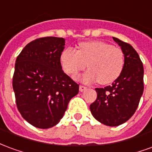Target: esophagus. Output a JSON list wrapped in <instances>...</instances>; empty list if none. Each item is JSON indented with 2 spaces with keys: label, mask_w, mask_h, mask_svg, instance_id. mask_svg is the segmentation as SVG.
Segmentation results:
<instances>
[{
  "label": "esophagus",
  "mask_w": 152,
  "mask_h": 152,
  "mask_svg": "<svg viewBox=\"0 0 152 152\" xmlns=\"http://www.w3.org/2000/svg\"><path fill=\"white\" fill-rule=\"evenodd\" d=\"M86 89H87V88H86V86H79V89H80V92H83V91H85Z\"/></svg>",
  "instance_id": "obj_1"
}]
</instances>
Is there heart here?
Segmentation results:
<instances>
[{"instance_id":"1","label":"heart","mask_w":152,"mask_h":152,"mask_svg":"<svg viewBox=\"0 0 152 152\" xmlns=\"http://www.w3.org/2000/svg\"><path fill=\"white\" fill-rule=\"evenodd\" d=\"M63 69L69 75L75 76L89 69L82 76L84 82L99 80L101 85H109L121 75L124 64L123 51L117 47L103 41H88L80 44L79 50L66 48L60 55Z\"/></svg>"}]
</instances>
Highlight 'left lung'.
<instances>
[{
	"mask_svg": "<svg viewBox=\"0 0 152 152\" xmlns=\"http://www.w3.org/2000/svg\"><path fill=\"white\" fill-rule=\"evenodd\" d=\"M121 46L124 64L121 75L112 86L96 88L98 95L90 105L93 116L107 126H118L131 118L143 93V65L129 44L113 37Z\"/></svg>",
	"mask_w": 152,
	"mask_h": 152,
	"instance_id": "1",
	"label": "left lung"
}]
</instances>
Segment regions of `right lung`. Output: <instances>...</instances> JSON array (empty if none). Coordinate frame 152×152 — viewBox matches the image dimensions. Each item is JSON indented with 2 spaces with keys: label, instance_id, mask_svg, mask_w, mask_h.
<instances>
[{
  "label": "right lung",
  "instance_id": "right-lung-1",
  "mask_svg": "<svg viewBox=\"0 0 152 152\" xmlns=\"http://www.w3.org/2000/svg\"><path fill=\"white\" fill-rule=\"evenodd\" d=\"M65 40L48 37L28 43L17 57L13 89L18 112L39 129L56 125L79 85L63 72L60 55Z\"/></svg>",
  "mask_w": 152,
  "mask_h": 152
}]
</instances>
